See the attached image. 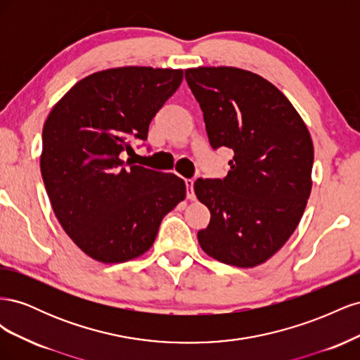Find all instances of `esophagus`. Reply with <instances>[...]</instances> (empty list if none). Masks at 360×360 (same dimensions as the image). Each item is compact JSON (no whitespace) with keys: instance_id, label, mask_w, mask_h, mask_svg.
<instances>
[{"instance_id":"esophagus-1","label":"esophagus","mask_w":360,"mask_h":360,"mask_svg":"<svg viewBox=\"0 0 360 360\" xmlns=\"http://www.w3.org/2000/svg\"><path fill=\"white\" fill-rule=\"evenodd\" d=\"M184 183H186V197H188V200H195L193 180L192 179H186V180H184Z\"/></svg>"}]
</instances>
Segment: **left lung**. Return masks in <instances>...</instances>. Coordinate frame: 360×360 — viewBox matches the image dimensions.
<instances>
[{"instance_id":"left-lung-1","label":"left lung","mask_w":360,"mask_h":360,"mask_svg":"<svg viewBox=\"0 0 360 360\" xmlns=\"http://www.w3.org/2000/svg\"><path fill=\"white\" fill-rule=\"evenodd\" d=\"M184 78L212 148L234 151L225 179L193 183L212 214L198 242L221 263L255 267L285 245L307 207L314 163L308 127L287 97L252 72L198 68Z\"/></svg>"}]
</instances>
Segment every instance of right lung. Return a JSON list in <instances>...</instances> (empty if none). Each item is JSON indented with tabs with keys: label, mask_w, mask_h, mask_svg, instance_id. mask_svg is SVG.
<instances>
[{
	"label": "right lung",
	"mask_w": 360,
	"mask_h": 360,
	"mask_svg": "<svg viewBox=\"0 0 360 360\" xmlns=\"http://www.w3.org/2000/svg\"><path fill=\"white\" fill-rule=\"evenodd\" d=\"M183 70L118 68L86 76L52 108L41 132L40 171L63 230L101 263H123L153 245L163 216L186 198L176 174L134 165Z\"/></svg>",
	"instance_id": "obj_1"
}]
</instances>
